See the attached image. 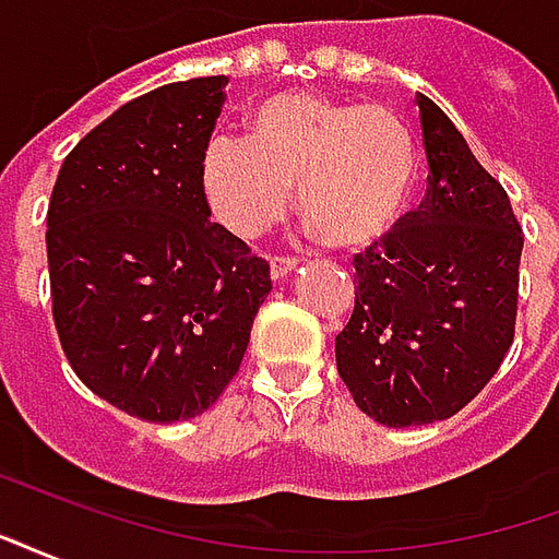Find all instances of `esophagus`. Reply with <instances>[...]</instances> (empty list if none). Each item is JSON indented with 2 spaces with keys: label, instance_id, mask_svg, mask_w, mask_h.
Here are the masks:
<instances>
[{
  "label": "esophagus",
  "instance_id": "34e87169",
  "mask_svg": "<svg viewBox=\"0 0 559 559\" xmlns=\"http://www.w3.org/2000/svg\"><path fill=\"white\" fill-rule=\"evenodd\" d=\"M296 266H299V257H290V254L272 257V278L275 281L287 278Z\"/></svg>",
  "mask_w": 559,
  "mask_h": 559
}]
</instances>
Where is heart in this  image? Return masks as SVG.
I'll list each match as a JSON object with an SVG mask.
<instances>
[{
  "label": "heart",
  "mask_w": 559,
  "mask_h": 559,
  "mask_svg": "<svg viewBox=\"0 0 559 559\" xmlns=\"http://www.w3.org/2000/svg\"><path fill=\"white\" fill-rule=\"evenodd\" d=\"M419 152L389 107L317 92L272 95L251 114V134H215L200 182L212 215L239 239L275 227L299 188V209L326 242L365 248L407 212Z\"/></svg>",
  "instance_id": "obj_1"
}]
</instances>
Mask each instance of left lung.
I'll list each match as a JSON object with an SVG mask.
<instances>
[{
  "label": "left lung",
  "instance_id": "left-lung-1",
  "mask_svg": "<svg viewBox=\"0 0 559 559\" xmlns=\"http://www.w3.org/2000/svg\"><path fill=\"white\" fill-rule=\"evenodd\" d=\"M416 104L428 191L353 257L356 305L335 338L356 407L389 428L449 419L488 386L515 338L524 248L503 185L431 98Z\"/></svg>",
  "mask_w": 559,
  "mask_h": 559
}]
</instances>
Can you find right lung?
<instances>
[{
	"label": "right lung",
	"instance_id": "obj_1",
	"mask_svg": "<svg viewBox=\"0 0 559 559\" xmlns=\"http://www.w3.org/2000/svg\"><path fill=\"white\" fill-rule=\"evenodd\" d=\"M227 78L167 83L71 148L47 206L53 323L74 374L146 421L206 413L248 350L269 263L212 224L200 160Z\"/></svg>",
	"mask_w": 559,
	"mask_h": 559
}]
</instances>
